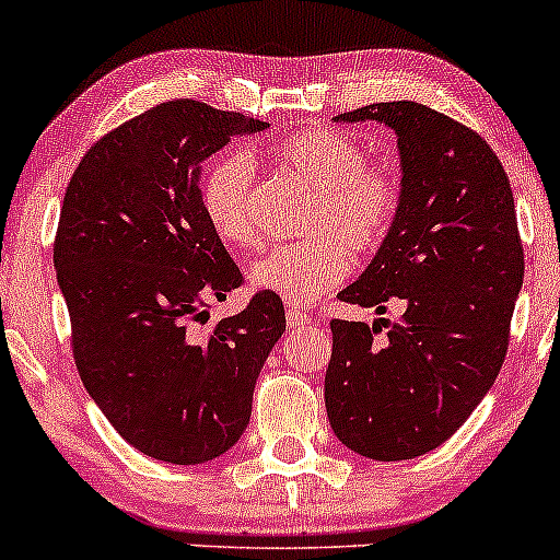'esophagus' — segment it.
I'll return each mask as SVG.
<instances>
[{
	"label": "esophagus",
	"mask_w": 560,
	"mask_h": 560,
	"mask_svg": "<svg viewBox=\"0 0 560 560\" xmlns=\"http://www.w3.org/2000/svg\"><path fill=\"white\" fill-rule=\"evenodd\" d=\"M307 324H313L311 316H305V313L292 311V307H289V311H287V326H289V329H302V326H307Z\"/></svg>",
	"instance_id": "esophagus-1"
}]
</instances>
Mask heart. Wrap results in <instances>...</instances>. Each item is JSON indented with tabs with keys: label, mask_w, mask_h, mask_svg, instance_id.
Listing matches in <instances>:
<instances>
[{
	"label": "heart",
	"mask_w": 560,
	"mask_h": 560,
	"mask_svg": "<svg viewBox=\"0 0 560 560\" xmlns=\"http://www.w3.org/2000/svg\"><path fill=\"white\" fill-rule=\"evenodd\" d=\"M271 158L316 191L307 210V229L318 234L279 244L249 266V287L289 305H311L318 294L339 287L352 262L347 247L374 253L387 240L397 210L400 182L395 173L369 168L358 141L331 128H313L276 141ZM202 210L208 223L231 247H253L255 165L244 152H229L202 178Z\"/></svg>",
	"instance_id": "obj_1"
}]
</instances>
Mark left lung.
<instances>
[{"instance_id":"left-lung-1","label":"left lung","mask_w":560,"mask_h":560,"mask_svg":"<svg viewBox=\"0 0 560 560\" xmlns=\"http://www.w3.org/2000/svg\"><path fill=\"white\" fill-rule=\"evenodd\" d=\"M365 120L395 131L402 199L374 260L337 298L378 316L402 300L405 313L400 324L331 320L324 397L345 447L408 460L458 432L498 378L524 253L511 184L479 133L410 100L334 124Z\"/></svg>"}]
</instances>
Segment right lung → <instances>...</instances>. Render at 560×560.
<instances>
[{
  "mask_svg": "<svg viewBox=\"0 0 560 560\" xmlns=\"http://www.w3.org/2000/svg\"><path fill=\"white\" fill-rule=\"evenodd\" d=\"M268 124L173 100L102 137L70 178L55 271L83 387L128 445L195 466L236 445L258 374L287 329L262 292L199 329L242 284L199 197L202 163Z\"/></svg>",
  "mask_w": 560,
  "mask_h": 560,
  "instance_id": "obj_1",
  "label": "right lung"
}]
</instances>
